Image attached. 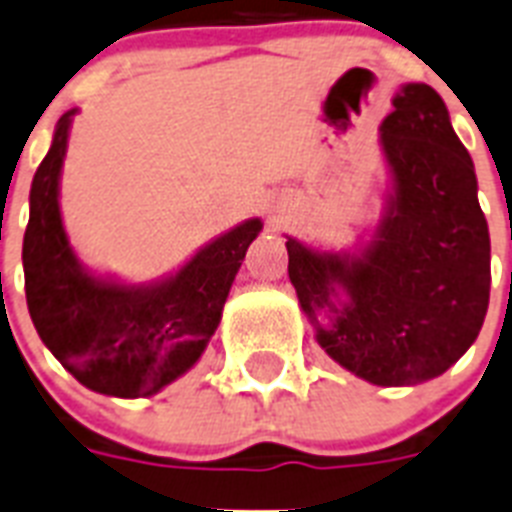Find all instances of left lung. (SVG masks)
Listing matches in <instances>:
<instances>
[{"label": "left lung", "mask_w": 512, "mask_h": 512, "mask_svg": "<svg viewBox=\"0 0 512 512\" xmlns=\"http://www.w3.org/2000/svg\"><path fill=\"white\" fill-rule=\"evenodd\" d=\"M392 105L381 123L392 194L371 244L336 255L289 239L286 252L326 355L376 386H413L458 363L484 326L489 228L442 97L405 83Z\"/></svg>", "instance_id": "left-lung-1"}]
</instances>
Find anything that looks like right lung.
<instances>
[{
    "mask_svg": "<svg viewBox=\"0 0 512 512\" xmlns=\"http://www.w3.org/2000/svg\"><path fill=\"white\" fill-rule=\"evenodd\" d=\"M73 115L76 110L57 120L31 184L23 236L28 313L41 342L91 392L149 397L202 357L263 223L244 220L157 284L91 276L70 247L57 199Z\"/></svg>",
    "mask_w": 512,
    "mask_h": 512,
    "instance_id": "right-lung-1",
    "label": "right lung"
}]
</instances>
